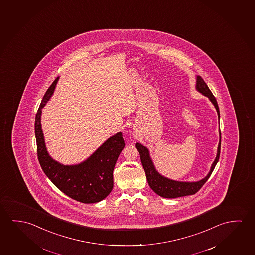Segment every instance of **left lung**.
<instances>
[{
	"label": "left lung",
	"mask_w": 255,
	"mask_h": 255,
	"mask_svg": "<svg viewBox=\"0 0 255 255\" xmlns=\"http://www.w3.org/2000/svg\"><path fill=\"white\" fill-rule=\"evenodd\" d=\"M196 90L200 92V94L207 96L210 102L214 104L216 108L218 115V118H220L219 107L216 102V99L211 91L208 88V85L205 83L203 79L200 76H197ZM220 132V141L217 148V154L216 159L213 162L210 171L208 175L204 177L203 179L197 182H181V181L172 180L167 178L165 176H161L160 173L157 171L153 161L149 154V150L145 146L137 143V147L138 153L140 154V160L143 165V168L145 170L146 179L148 182L149 186L153 190V192L157 193L159 196L168 199H174L178 197L188 196L195 194L200 190L203 184L208 181L209 176H211L213 170L216 167L217 161H219L220 151H221V131Z\"/></svg>",
	"instance_id": "obj_1"
}]
</instances>
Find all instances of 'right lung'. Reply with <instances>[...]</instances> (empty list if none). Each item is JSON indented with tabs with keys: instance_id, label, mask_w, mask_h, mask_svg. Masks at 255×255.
<instances>
[{
	"instance_id": "obj_1",
	"label": "right lung",
	"mask_w": 255,
	"mask_h": 255,
	"mask_svg": "<svg viewBox=\"0 0 255 255\" xmlns=\"http://www.w3.org/2000/svg\"><path fill=\"white\" fill-rule=\"evenodd\" d=\"M59 78L44 95L35 117V137L39 164L46 176L67 196L82 203L104 200L113 189V170L126 143L122 132L108 138L89 158L79 164L63 165L47 153L41 129V110L51 98Z\"/></svg>"
}]
</instances>
